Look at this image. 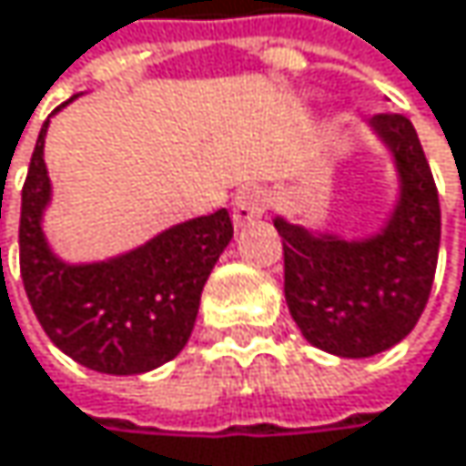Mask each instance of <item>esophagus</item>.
I'll return each mask as SVG.
<instances>
[{
	"label": "esophagus",
	"mask_w": 466,
	"mask_h": 466,
	"mask_svg": "<svg viewBox=\"0 0 466 466\" xmlns=\"http://www.w3.org/2000/svg\"><path fill=\"white\" fill-rule=\"evenodd\" d=\"M264 210H267V191L264 188H258V186L239 188L232 205L234 227H245V224L258 221L264 216Z\"/></svg>",
	"instance_id": "34e87169"
}]
</instances>
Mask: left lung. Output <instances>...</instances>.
<instances>
[{
    "instance_id": "obj_1",
    "label": "left lung",
    "mask_w": 466,
    "mask_h": 466,
    "mask_svg": "<svg viewBox=\"0 0 466 466\" xmlns=\"http://www.w3.org/2000/svg\"><path fill=\"white\" fill-rule=\"evenodd\" d=\"M400 172V202L383 232L339 239L275 218L283 237V291L305 339L342 359H367L405 339L429 302L440 199L410 118H370Z\"/></svg>"
}]
</instances>
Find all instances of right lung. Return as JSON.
I'll return each mask as SVG.
<instances>
[{
	"mask_svg": "<svg viewBox=\"0 0 466 466\" xmlns=\"http://www.w3.org/2000/svg\"><path fill=\"white\" fill-rule=\"evenodd\" d=\"M46 132L47 121L29 161L18 227L21 278L32 310L50 342L88 370L107 375L156 370L188 342L202 289L232 239V218L221 208L110 261L64 264L43 234L50 202Z\"/></svg>",
	"mask_w": 466,
	"mask_h": 466,
	"instance_id": "1",
	"label": "right lung"
}]
</instances>
